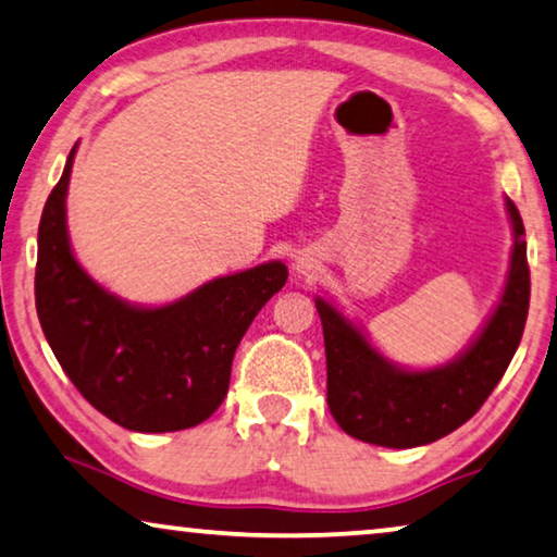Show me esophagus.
<instances>
[{
	"label": "esophagus",
	"mask_w": 557,
	"mask_h": 557,
	"mask_svg": "<svg viewBox=\"0 0 557 557\" xmlns=\"http://www.w3.org/2000/svg\"><path fill=\"white\" fill-rule=\"evenodd\" d=\"M295 270L300 272V275H310V272L314 270V260L307 252H302L300 257H297V262H295Z\"/></svg>",
	"instance_id": "1"
}]
</instances>
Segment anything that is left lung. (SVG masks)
<instances>
[{"label":"left lung","instance_id":"1","mask_svg":"<svg viewBox=\"0 0 557 557\" xmlns=\"http://www.w3.org/2000/svg\"><path fill=\"white\" fill-rule=\"evenodd\" d=\"M512 225L510 272L491 320L468 350L433 370L385 360L337 307L318 297L327 358V405L347 435L383 447H418L450 435L491 397L516 355L530 305L525 227L505 199Z\"/></svg>","mask_w":557,"mask_h":557}]
</instances>
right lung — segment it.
<instances>
[{"label": "right lung", "instance_id": "right-lung-1", "mask_svg": "<svg viewBox=\"0 0 557 557\" xmlns=\"http://www.w3.org/2000/svg\"><path fill=\"white\" fill-rule=\"evenodd\" d=\"M74 152L77 145L39 220L35 300L47 343L82 397L117 425L195 428L225 400L239 339L285 285L287 268L257 264L164 307L120 300L72 255L64 202Z\"/></svg>", "mask_w": 557, "mask_h": 557}]
</instances>
